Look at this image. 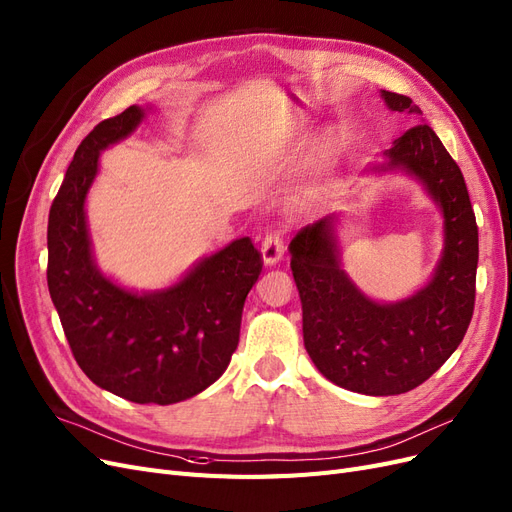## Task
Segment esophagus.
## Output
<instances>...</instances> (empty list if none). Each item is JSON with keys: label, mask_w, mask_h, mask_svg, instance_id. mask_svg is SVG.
I'll return each mask as SVG.
<instances>
[{"label": "esophagus", "mask_w": 512, "mask_h": 512, "mask_svg": "<svg viewBox=\"0 0 512 512\" xmlns=\"http://www.w3.org/2000/svg\"><path fill=\"white\" fill-rule=\"evenodd\" d=\"M285 253V238H282L280 230L270 232L261 242V257L266 266H274V263Z\"/></svg>", "instance_id": "1"}]
</instances>
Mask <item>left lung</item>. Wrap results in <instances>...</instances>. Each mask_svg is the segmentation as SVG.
Returning <instances> with one entry per match:
<instances>
[{
    "label": "left lung",
    "mask_w": 512,
    "mask_h": 512,
    "mask_svg": "<svg viewBox=\"0 0 512 512\" xmlns=\"http://www.w3.org/2000/svg\"><path fill=\"white\" fill-rule=\"evenodd\" d=\"M388 109L420 120L405 94L382 90ZM375 170H405L441 206L445 246L434 276L415 295L377 304L339 266L335 215L291 240V270L304 310V344L327 380L371 396L424 384L456 352L475 310L479 227L462 170L428 124L411 126Z\"/></svg>",
    "instance_id": "1"
}]
</instances>
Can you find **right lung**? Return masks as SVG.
Segmentation results:
<instances>
[{
    "instance_id": "obj_1",
    "label": "right lung",
    "mask_w": 512,
    "mask_h": 512,
    "mask_svg": "<svg viewBox=\"0 0 512 512\" xmlns=\"http://www.w3.org/2000/svg\"><path fill=\"white\" fill-rule=\"evenodd\" d=\"M130 105L103 120L75 149L48 217V291L73 358L103 390L141 405H173L217 382L240 339L244 299L261 274V253L238 238L204 257L177 285L132 293L94 266L84 202L99 154L135 130Z\"/></svg>"
}]
</instances>
